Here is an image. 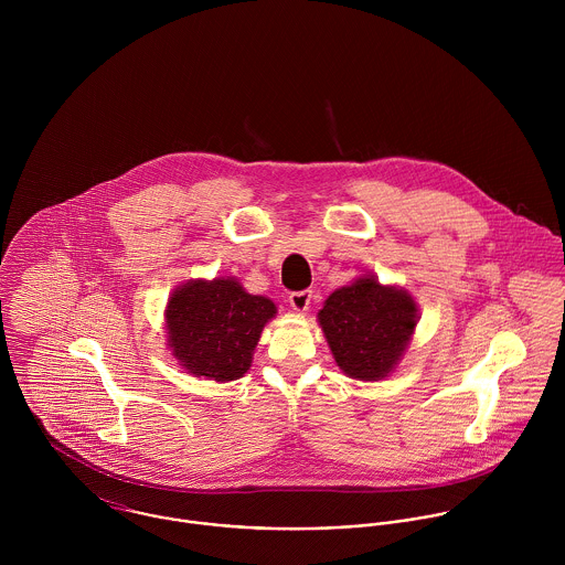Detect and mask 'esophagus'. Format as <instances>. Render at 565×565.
Returning a JSON list of instances; mask_svg holds the SVG:
<instances>
[{
  "mask_svg": "<svg viewBox=\"0 0 565 565\" xmlns=\"http://www.w3.org/2000/svg\"><path fill=\"white\" fill-rule=\"evenodd\" d=\"M311 298H313V291H309V289H305V291H294V294L289 296V305H291L294 311L305 313V311L309 309V305H311Z\"/></svg>",
  "mask_w": 565,
  "mask_h": 565,
  "instance_id": "1",
  "label": "esophagus"
}]
</instances>
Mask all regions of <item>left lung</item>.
<instances>
[{"label":"left lung","instance_id":"8db88e82","mask_svg":"<svg viewBox=\"0 0 565 565\" xmlns=\"http://www.w3.org/2000/svg\"><path fill=\"white\" fill-rule=\"evenodd\" d=\"M318 320L345 376L381 381L403 359L417 323V305L401 287L361 276L326 298Z\"/></svg>","mask_w":565,"mask_h":565}]
</instances>
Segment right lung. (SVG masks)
Wrapping results in <instances>:
<instances>
[{
	"instance_id": "right-lung-1",
	"label": "right lung",
	"mask_w": 565,
	"mask_h": 565,
	"mask_svg": "<svg viewBox=\"0 0 565 565\" xmlns=\"http://www.w3.org/2000/svg\"><path fill=\"white\" fill-rule=\"evenodd\" d=\"M271 318L276 305L247 294L237 278L189 280L167 302V345L189 374L217 383L237 381L249 370Z\"/></svg>"
}]
</instances>
